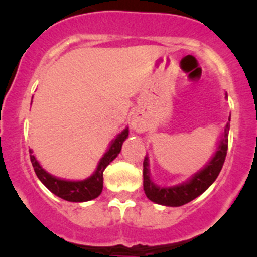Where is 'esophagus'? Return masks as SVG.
I'll use <instances>...</instances> for the list:
<instances>
[{
	"instance_id": "34e87169",
	"label": "esophagus",
	"mask_w": 257,
	"mask_h": 257,
	"mask_svg": "<svg viewBox=\"0 0 257 257\" xmlns=\"http://www.w3.org/2000/svg\"><path fill=\"white\" fill-rule=\"evenodd\" d=\"M132 126L136 132H144L145 131V123L143 121V119H141L139 116H133L132 119Z\"/></svg>"
}]
</instances>
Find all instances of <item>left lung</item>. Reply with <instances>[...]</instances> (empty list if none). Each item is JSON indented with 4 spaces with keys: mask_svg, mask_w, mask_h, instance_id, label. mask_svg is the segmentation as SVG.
Masks as SVG:
<instances>
[{
    "mask_svg": "<svg viewBox=\"0 0 257 257\" xmlns=\"http://www.w3.org/2000/svg\"><path fill=\"white\" fill-rule=\"evenodd\" d=\"M230 121V119H229ZM229 123L226 124L224 136L220 141L216 153L210 160L209 164L204 168L201 172L194 175L188 183L180 184V185L169 186V188H160L157 186L152 181L149 177V170H148V158H144L143 163V185L144 193L149 200L154 203L160 204L165 206H181L184 204H188L189 201L194 200L199 195L204 193L206 189L216 180L217 175L221 172V168L224 165L225 158L227 153V137H229Z\"/></svg>",
    "mask_w": 257,
    "mask_h": 257,
    "instance_id": "obj_1",
    "label": "left lung"
}]
</instances>
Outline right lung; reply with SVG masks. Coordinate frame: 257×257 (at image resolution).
<instances>
[{
    "mask_svg": "<svg viewBox=\"0 0 257 257\" xmlns=\"http://www.w3.org/2000/svg\"><path fill=\"white\" fill-rule=\"evenodd\" d=\"M128 134V128H125L120 134H118V137L112 142V144H110L109 149L107 150L104 157L100 159L94 174L92 177L84 179V180L69 181L52 177L45 169H42V167L36 160L35 155L32 154H30L31 163H32V167L35 169V173L38 179L45 184L46 188H48L54 195L59 196V198L64 199L67 201H73V203H82V201L92 200V199L98 198L100 195V193H102L103 172L109 165V163H112L116 158V155L120 153L121 144L126 139ZM30 153L32 152L30 150Z\"/></svg>",
    "mask_w": 257,
    "mask_h": 257,
    "instance_id": "add662e5",
    "label": "right lung"
}]
</instances>
